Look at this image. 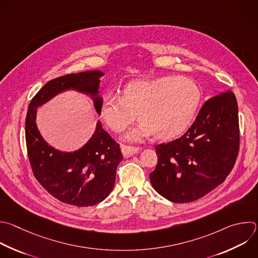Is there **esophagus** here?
<instances>
[{"label": "esophagus", "instance_id": "esophagus-1", "mask_svg": "<svg viewBox=\"0 0 258 258\" xmlns=\"http://www.w3.org/2000/svg\"><path fill=\"white\" fill-rule=\"evenodd\" d=\"M142 149L139 147H133V146H126V145H121V153L124 158H128L137 153H139Z\"/></svg>", "mask_w": 258, "mask_h": 258}]
</instances>
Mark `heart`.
<instances>
[{"label": "heart", "mask_w": 258, "mask_h": 258, "mask_svg": "<svg viewBox=\"0 0 258 258\" xmlns=\"http://www.w3.org/2000/svg\"><path fill=\"white\" fill-rule=\"evenodd\" d=\"M201 98L197 83L185 77L133 81L124 86L121 97L111 96L103 100L100 115L115 134L123 132L137 116L140 124L126 136L130 141L151 134L157 140L170 141L189 126Z\"/></svg>", "instance_id": "1"}]
</instances>
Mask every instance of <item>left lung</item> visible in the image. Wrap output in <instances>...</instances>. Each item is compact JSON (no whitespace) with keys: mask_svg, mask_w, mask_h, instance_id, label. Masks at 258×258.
<instances>
[{"mask_svg":"<svg viewBox=\"0 0 258 258\" xmlns=\"http://www.w3.org/2000/svg\"><path fill=\"white\" fill-rule=\"evenodd\" d=\"M240 144L238 105L228 90L208 99L179 139L155 147L158 163L150 180L165 199L197 201L221 183L233 169Z\"/></svg>","mask_w":258,"mask_h":258,"instance_id":"1","label":"left lung"}]
</instances>
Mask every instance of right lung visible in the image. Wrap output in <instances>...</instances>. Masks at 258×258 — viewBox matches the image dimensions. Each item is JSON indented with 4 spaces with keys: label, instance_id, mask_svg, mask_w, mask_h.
<instances>
[{
    "label": "right lung",
    "instance_id": "right-lung-1",
    "mask_svg": "<svg viewBox=\"0 0 258 258\" xmlns=\"http://www.w3.org/2000/svg\"><path fill=\"white\" fill-rule=\"evenodd\" d=\"M101 71L68 74L47 82L29 103L25 138L34 177L56 200L76 207H91L111 192L116 168L122 161L117 144L98 121L92 138L75 152H60L49 146L36 125L37 107L67 90H77L93 97L98 114L103 102L98 96Z\"/></svg>",
    "mask_w": 258,
    "mask_h": 258
}]
</instances>
